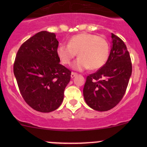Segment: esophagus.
<instances>
[{
    "label": "esophagus",
    "instance_id": "obj_1",
    "mask_svg": "<svg viewBox=\"0 0 147 147\" xmlns=\"http://www.w3.org/2000/svg\"><path fill=\"white\" fill-rule=\"evenodd\" d=\"M77 74L76 73V72H71V75H70V76H71V78H74V77H75V76H77Z\"/></svg>",
    "mask_w": 147,
    "mask_h": 147
}]
</instances>
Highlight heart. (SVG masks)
Listing matches in <instances>:
<instances>
[{"instance_id": "b5f03b06", "label": "heart", "mask_w": 147, "mask_h": 147, "mask_svg": "<svg viewBox=\"0 0 147 147\" xmlns=\"http://www.w3.org/2000/svg\"><path fill=\"white\" fill-rule=\"evenodd\" d=\"M78 53L79 58L72 65L78 71L90 68L92 70L102 68L107 61L110 46L104 37L89 33L75 35L69 39L68 45L60 44L57 54L61 63L70 65Z\"/></svg>"}]
</instances>
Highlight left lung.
Wrapping results in <instances>:
<instances>
[{"label": "left lung", "mask_w": 147, "mask_h": 147, "mask_svg": "<svg viewBox=\"0 0 147 147\" xmlns=\"http://www.w3.org/2000/svg\"><path fill=\"white\" fill-rule=\"evenodd\" d=\"M112 45L105 65L86 77L83 93L91 109L107 111L122 100L132 73L129 52L124 41L111 34Z\"/></svg>", "instance_id": "1"}]
</instances>
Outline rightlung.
Wrapping results in <instances>:
<instances>
[{"instance_id": "right-lung-1", "label": "right lung", "mask_w": 147, "mask_h": 147, "mask_svg": "<svg viewBox=\"0 0 147 147\" xmlns=\"http://www.w3.org/2000/svg\"><path fill=\"white\" fill-rule=\"evenodd\" d=\"M55 33L41 31L24 42L16 54L14 74L22 97L30 107L50 113L59 107L71 71L59 63Z\"/></svg>"}]
</instances>
